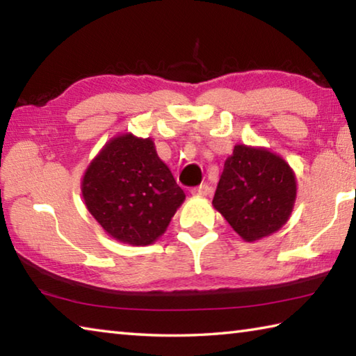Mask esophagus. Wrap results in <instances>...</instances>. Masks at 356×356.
Listing matches in <instances>:
<instances>
[{"label":"esophagus","instance_id":"obj_1","mask_svg":"<svg viewBox=\"0 0 356 356\" xmlns=\"http://www.w3.org/2000/svg\"><path fill=\"white\" fill-rule=\"evenodd\" d=\"M191 193L195 196H209L210 195V186L207 184H201L200 186H195L191 190Z\"/></svg>","mask_w":356,"mask_h":356}]
</instances>
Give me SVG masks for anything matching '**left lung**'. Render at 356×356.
I'll use <instances>...</instances> for the list:
<instances>
[{
	"label": "left lung",
	"instance_id": "left-lung-1",
	"mask_svg": "<svg viewBox=\"0 0 356 356\" xmlns=\"http://www.w3.org/2000/svg\"><path fill=\"white\" fill-rule=\"evenodd\" d=\"M295 200L297 177L282 156L237 144L225 161L212 204L245 242H256L286 225Z\"/></svg>",
	"mask_w": 356,
	"mask_h": 356
}]
</instances>
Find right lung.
Here are the masks:
<instances>
[{
	"mask_svg": "<svg viewBox=\"0 0 356 356\" xmlns=\"http://www.w3.org/2000/svg\"><path fill=\"white\" fill-rule=\"evenodd\" d=\"M84 204L108 236L146 246L161 237L185 201L152 138H111L84 171Z\"/></svg>",
	"mask_w": 356,
	"mask_h": 356,
	"instance_id": "1",
	"label": "right lung"
}]
</instances>
